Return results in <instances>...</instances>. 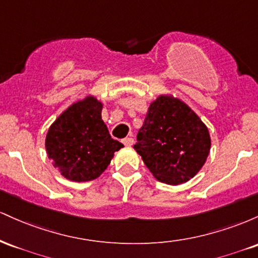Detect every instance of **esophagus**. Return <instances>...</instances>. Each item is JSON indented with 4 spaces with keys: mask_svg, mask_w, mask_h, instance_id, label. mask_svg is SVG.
Masks as SVG:
<instances>
[{
    "mask_svg": "<svg viewBox=\"0 0 258 258\" xmlns=\"http://www.w3.org/2000/svg\"><path fill=\"white\" fill-rule=\"evenodd\" d=\"M122 143L125 144L126 147H131V146H133V143H135V141H133V138H131V137H126L122 139Z\"/></svg>",
    "mask_w": 258,
    "mask_h": 258,
    "instance_id": "34e87169",
    "label": "esophagus"
}]
</instances>
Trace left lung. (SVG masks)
Returning a JSON list of instances; mask_svg holds the SVG:
<instances>
[{"mask_svg": "<svg viewBox=\"0 0 258 258\" xmlns=\"http://www.w3.org/2000/svg\"><path fill=\"white\" fill-rule=\"evenodd\" d=\"M133 148L156 179L177 185L201 170L211 138L205 123L184 102L161 94L150 103Z\"/></svg>", "mask_w": 258, "mask_h": 258, "instance_id": "1", "label": "left lung"}]
</instances>
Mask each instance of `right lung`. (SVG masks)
<instances>
[{
  "label": "right lung",
  "mask_w": 258,
  "mask_h": 258,
  "mask_svg": "<svg viewBox=\"0 0 258 258\" xmlns=\"http://www.w3.org/2000/svg\"><path fill=\"white\" fill-rule=\"evenodd\" d=\"M103 104L87 96L61 112L46 136V152L61 176L74 182L96 179L123 147L109 135Z\"/></svg>",
  "instance_id": "obj_1"
}]
</instances>
